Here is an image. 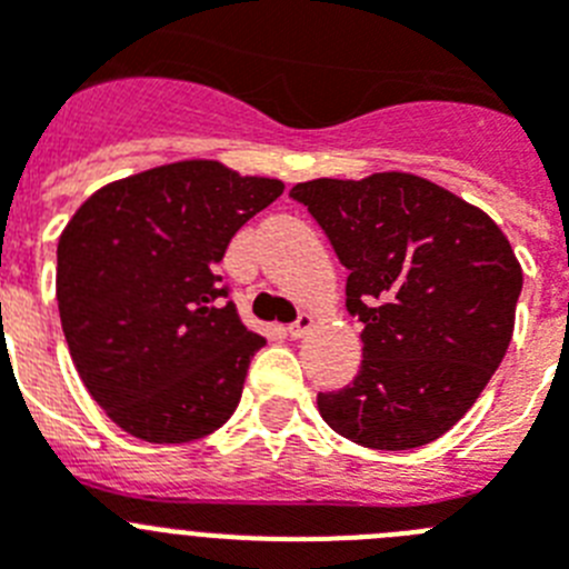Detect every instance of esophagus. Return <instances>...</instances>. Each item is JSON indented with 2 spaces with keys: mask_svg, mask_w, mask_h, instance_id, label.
<instances>
[{
  "mask_svg": "<svg viewBox=\"0 0 569 569\" xmlns=\"http://www.w3.org/2000/svg\"><path fill=\"white\" fill-rule=\"evenodd\" d=\"M310 330H313V316H310V313H301L299 319H296L293 325H290L288 333L293 336V339H301V336H308Z\"/></svg>",
  "mask_w": 569,
  "mask_h": 569,
  "instance_id": "1",
  "label": "esophagus"
}]
</instances>
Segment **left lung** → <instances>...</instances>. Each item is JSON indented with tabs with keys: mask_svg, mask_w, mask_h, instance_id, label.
<instances>
[{
	"mask_svg": "<svg viewBox=\"0 0 569 569\" xmlns=\"http://www.w3.org/2000/svg\"><path fill=\"white\" fill-rule=\"evenodd\" d=\"M333 241L361 370L319 393L321 419L373 450H413L476 405L516 328L521 264L490 216L405 170L290 190Z\"/></svg>",
	"mask_w": 569,
	"mask_h": 569,
	"instance_id": "left-lung-1",
	"label": "left lung"
}]
</instances>
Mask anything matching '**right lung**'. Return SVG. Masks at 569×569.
Listing matches in <instances>:
<instances>
[{
	"mask_svg": "<svg viewBox=\"0 0 569 569\" xmlns=\"http://www.w3.org/2000/svg\"><path fill=\"white\" fill-rule=\"evenodd\" d=\"M281 190L216 159H182L104 184L70 216L59 319L79 379L124 433L184 445L233 416L264 339L219 301L216 264Z\"/></svg>",
	"mask_w": 569,
	"mask_h": 569,
	"instance_id": "right-lung-1",
	"label": "right lung"
}]
</instances>
